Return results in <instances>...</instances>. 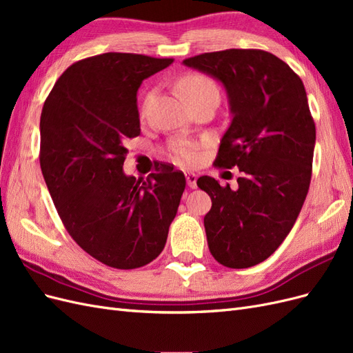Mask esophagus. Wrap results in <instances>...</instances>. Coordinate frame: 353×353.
<instances>
[{
    "label": "esophagus",
    "instance_id": "34e87169",
    "mask_svg": "<svg viewBox=\"0 0 353 353\" xmlns=\"http://www.w3.org/2000/svg\"><path fill=\"white\" fill-rule=\"evenodd\" d=\"M185 179H187V185L190 188H196L197 187V175L196 174H185Z\"/></svg>",
    "mask_w": 353,
    "mask_h": 353
}]
</instances>
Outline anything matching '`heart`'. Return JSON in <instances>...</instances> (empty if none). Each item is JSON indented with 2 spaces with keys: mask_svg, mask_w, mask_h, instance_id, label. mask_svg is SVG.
Returning <instances> with one entry per match:
<instances>
[{
  "mask_svg": "<svg viewBox=\"0 0 353 353\" xmlns=\"http://www.w3.org/2000/svg\"><path fill=\"white\" fill-rule=\"evenodd\" d=\"M178 87L181 90V92L184 94V97L190 101H193L196 99L200 97H205V95H219V90H218V85L216 82L213 81L212 78H209L208 74H203V73H187L184 74L183 78L178 81ZM154 97V92L150 91L145 94V97L143 100V105H141V113L145 114L148 108L152 105ZM170 152H172L174 157L178 160L179 163L183 165H194L199 157V147L193 143H185V141H181V143H175L170 147Z\"/></svg>",
  "mask_w": 353,
  "mask_h": 353,
  "instance_id": "1",
  "label": "heart"
}]
</instances>
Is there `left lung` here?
Here are the masks:
<instances>
[{
  "label": "left lung",
  "mask_w": 353,
  "mask_h": 353,
  "mask_svg": "<svg viewBox=\"0 0 353 353\" xmlns=\"http://www.w3.org/2000/svg\"><path fill=\"white\" fill-rule=\"evenodd\" d=\"M183 63L225 87L232 121L213 165L241 172L236 191L206 175L197 179L212 199L209 250L227 268H250L280 248L311 184L315 122L303 82L263 50L203 52Z\"/></svg>",
  "instance_id": "obj_1"
}]
</instances>
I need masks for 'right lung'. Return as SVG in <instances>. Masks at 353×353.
<instances>
[{
	"label": "right lung",
	"mask_w": 353,
	"mask_h": 353,
	"mask_svg": "<svg viewBox=\"0 0 353 353\" xmlns=\"http://www.w3.org/2000/svg\"><path fill=\"white\" fill-rule=\"evenodd\" d=\"M174 59L104 52L73 63L41 113L39 163L63 225L82 250L116 270L162 253L185 176L160 163L126 176V141L140 135L137 91Z\"/></svg>",
	"instance_id": "obj_1"
}]
</instances>
